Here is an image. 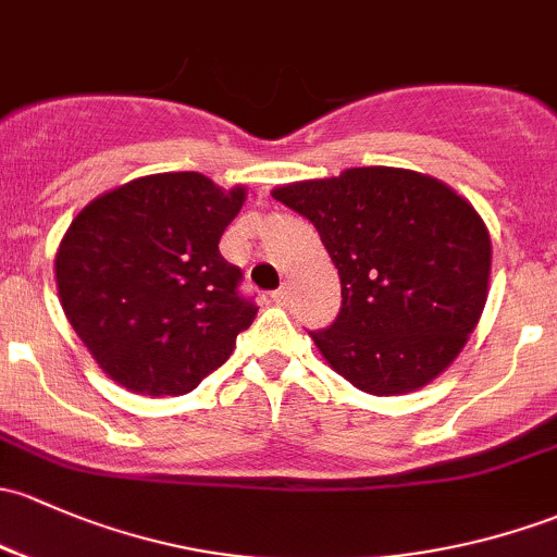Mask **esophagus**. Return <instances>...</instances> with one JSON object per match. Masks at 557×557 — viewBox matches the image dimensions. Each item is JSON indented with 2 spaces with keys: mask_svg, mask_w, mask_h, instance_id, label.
I'll return each instance as SVG.
<instances>
[{
  "mask_svg": "<svg viewBox=\"0 0 557 557\" xmlns=\"http://www.w3.org/2000/svg\"><path fill=\"white\" fill-rule=\"evenodd\" d=\"M272 301H274V304H280V307H283V304L288 301V288H285V285H280V288L274 290V294H272Z\"/></svg>",
  "mask_w": 557,
  "mask_h": 557,
  "instance_id": "34e87169",
  "label": "esophagus"
}]
</instances>
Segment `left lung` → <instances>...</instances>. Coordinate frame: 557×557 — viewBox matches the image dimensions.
I'll return each mask as SVG.
<instances>
[{"label":"left lung","instance_id":"1","mask_svg":"<svg viewBox=\"0 0 557 557\" xmlns=\"http://www.w3.org/2000/svg\"><path fill=\"white\" fill-rule=\"evenodd\" d=\"M309 219L342 277L312 331L327 366L368 395H406L456 360L488 298L491 237L465 197L403 168H349L272 191Z\"/></svg>","mask_w":557,"mask_h":557}]
</instances>
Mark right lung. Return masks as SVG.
I'll list each match as a JSON object with an SVG mask.
<instances>
[{"instance_id": "right-lung-1", "label": "right lung", "mask_w": 557, "mask_h": 557, "mask_svg": "<svg viewBox=\"0 0 557 557\" xmlns=\"http://www.w3.org/2000/svg\"><path fill=\"white\" fill-rule=\"evenodd\" d=\"M245 202L202 173L127 181L79 210L55 253L61 307L101 371L136 395H186L256 318L219 239Z\"/></svg>"}]
</instances>
